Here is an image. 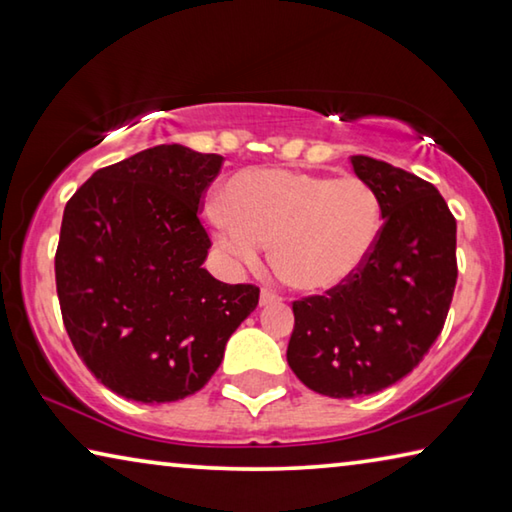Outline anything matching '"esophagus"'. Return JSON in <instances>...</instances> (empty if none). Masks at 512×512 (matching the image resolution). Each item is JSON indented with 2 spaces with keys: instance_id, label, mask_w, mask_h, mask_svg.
I'll use <instances>...</instances> for the list:
<instances>
[{
  "instance_id": "esophagus-1",
  "label": "esophagus",
  "mask_w": 512,
  "mask_h": 512,
  "mask_svg": "<svg viewBox=\"0 0 512 512\" xmlns=\"http://www.w3.org/2000/svg\"><path fill=\"white\" fill-rule=\"evenodd\" d=\"M277 300H282V298L271 289H262V293H259V305H271V302H277Z\"/></svg>"
}]
</instances>
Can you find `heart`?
I'll return each instance as SVG.
<instances>
[{"instance_id": "obj_1", "label": "heart", "mask_w": 512, "mask_h": 512, "mask_svg": "<svg viewBox=\"0 0 512 512\" xmlns=\"http://www.w3.org/2000/svg\"><path fill=\"white\" fill-rule=\"evenodd\" d=\"M216 241L235 262L253 266L273 241V266L291 287L329 291L366 264L381 232V203L357 176L244 171L212 210Z\"/></svg>"}]
</instances>
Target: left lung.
Returning a JSON list of instances; mask_svg holds the SVG:
<instances>
[{"instance_id":"8db88e82","label":"left lung","mask_w":512,"mask_h":512,"mask_svg":"<svg viewBox=\"0 0 512 512\" xmlns=\"http://www.w3.org/2000/svg\"><path fill=\"white\" fill-rule=\"evenodd\" d=\"M354 173L381 203V232L357 273L323 296L293 300L287 361L311 391L352 400L384 391L418 366L452 305L456 219L427 180L368 155Z\"/></svg>"}]
</instances>
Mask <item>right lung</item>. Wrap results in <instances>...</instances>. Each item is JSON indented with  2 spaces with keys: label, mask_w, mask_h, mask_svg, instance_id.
I'll return each mask as SVG.
<instances>
[{
  "label": "right lung",
  "mask_w": 512,
  "mask_h": 512,
  "mask_svg": "<svg viewBox=\"0 0 512 512\" xmlns=\"http://www.w3.org/2000/svg\"><path fill=\"white\" fill-rule=\"evenodd\" d=\"M221 164L160 144L94 171L65 205L60 314L81 361L126 400L201 391L257 307L255 284H225L203 268L212 241L198 210Z\"/></svg>",
  "instance_id": "1"
}]
</instances>
